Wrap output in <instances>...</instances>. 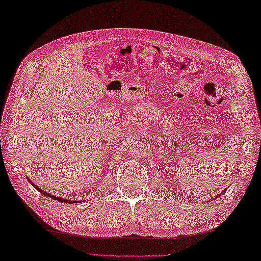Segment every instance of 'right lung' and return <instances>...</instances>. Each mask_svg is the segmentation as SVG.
<instances>
[{
  "instance_id": "right-lung-1",
  "label": "right lung",
  "mask_w": 261,
  "mask_h": 261,
  "mask_svg": "<svg viewBox=\"0 0 261 261\" xmlns=\"http://www.w3.org/2000/svg\"><path fill=\"white\" fill-rule=\"evenodd\" d=\"M30 182H31L32 184V185H33V182L31 181V180H30ZM34 187H36V189L38 190V191H39V192H41V193L42 194H45V195H47V196H50V198H52V199H54V200H58V201H60V202H66V203H72V202H75V203H77V201H70V200H65V199H62V198H58V196H54V195H50L49 193H46V192L45 191H42V190H39V189H38V187L36 186V185H33Z\"/></svg>"
}]
</instances>
